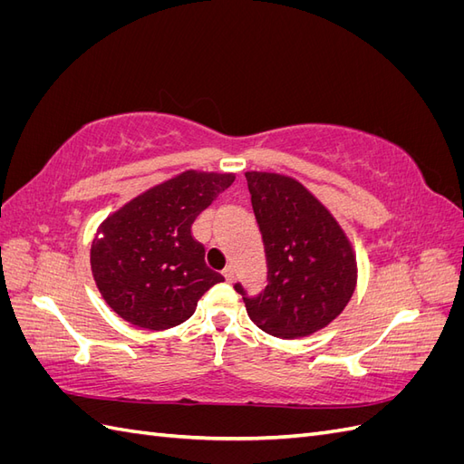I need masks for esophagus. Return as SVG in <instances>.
I'll return each instance as SVG.
<instances>
[{
	"label": "esophagus",
	"mask_w": 464,
	"mask_h": 464,
	"mask_svg": "<svg viewBox=\"0 0 464 464\" xmlns=\"http://www.w3.org/2000/svg\"><path fill=\"white\" fill-rule=\"evenodd\" d=\"M222 275H224V278H227V283H232L234 280V276H236V271H234V266H227V269L222 271Z\"/></svg>",
	"instance_id": "1"
}]
</instances>
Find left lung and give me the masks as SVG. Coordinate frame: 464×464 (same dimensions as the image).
Returning <instances> with one entry per match:
<instances>
[{
    "mask_svg": "<svg viewBox=\"0 0 464 464\" xmlns=\"http://www.w3.org/2000/svg\"><path fill=\"white\" fill-rule=\"evenodd\" d=\"M251 207L263 236L269 285L242 294L249 319L278 339H298L327 327L353 298L356 254L341 224L298 179L246 172Z\"/></svg>",
    "mask_w": 464,
    "mask_h": 464,
    "instance_id": "1",
    "label": "left lung"
}]
</instances>
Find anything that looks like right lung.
<instances>
[{
  "instance_id": "1",
  "label": "right lung",
  "mask_w": 464,
  "mask_h": 464,
  "mask_svg": "<svg viewBox=\"0 0 464 464\" xmlns=\"http://www.w3.org/2000/svg\"><path fill=\"white\" fill-rule=\"evenodd\" d=\"M234 174L186 170L137 195L96 230L91 269L106 304L131 325L162 331L189 319L224 276L208 269L191 224Z\"/></svg>"
}]
</instances>
